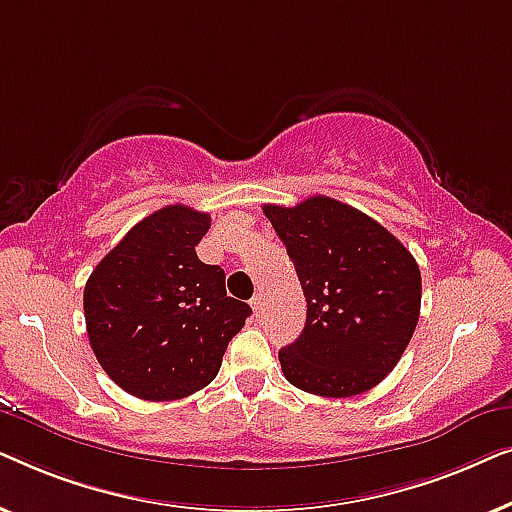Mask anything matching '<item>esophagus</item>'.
<instances>
[{
	"mask_svg": "<svg viewBox=\"0 0 512 512\" xmlns=\"http://www.w3.org/2000/svg\"><path fill=\"white\" fill-rule=\"evenodd\" d=\"M251 310H254L256 319L263 317V296H254V298H251Z\"/></svg>",
	"mask_w": 512,
	"mask_h": 512,
	"instance_id": "obj_1",
	"label": "esophagus"
}]
</instances>
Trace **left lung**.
<instances>
[{"label":"left lung","instance_id":"1","mask_svg":"<svg viewBox=\"0 0 512 512\" xmlns=\"http://www.w3.org/2000/svg\"><path fill=\"white\" fill-rule=\"evenodd\" d=\"M296 265L307 319L279 352L293 387L326 398L380 384L408 347L422 305V275L408 249L368 214L326 195L296 207L265 205Z\"/></svg>","mask_w":512,"mask_h":512}]
</instances>
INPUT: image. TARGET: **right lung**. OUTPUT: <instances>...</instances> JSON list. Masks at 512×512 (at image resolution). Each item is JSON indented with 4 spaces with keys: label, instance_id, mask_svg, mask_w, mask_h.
Returning a JSON list of instances; mask_svg holds the SVG:
<instances>
[{
    "label": "right lung",
    "instance_id": "right-lung-1",
    "mask_svg": "<svg viewBox=\"0 0 512 512\" xmlns=\"http://www.w3.org/2000/svg\"><path fill=\"white\" fill-rule=\"evenodd\" d=\"M209 214L167 205L132 226L83 291L90 347L111 380L144 401H177L219 373L251 307L195 247Z\"/></svg>",
    "mask_w": 512,
    "mask_h": 512
}]
</instances>
